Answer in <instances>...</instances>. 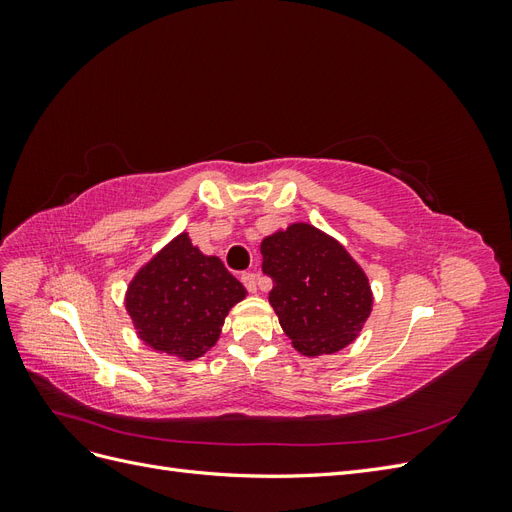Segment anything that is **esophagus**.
<instances>
[{"label": "esophagus", "instance_id": "34e87169", "mask_svg": "<svg viewBox=\"0 0 512 512\" xmlns=\"http://www.w3.org/2000/svg\"><path fill=\"white\" fill-rule=\"evenodd\" d=\"M241 282L245 284V288L250 290V292L258 290V275L256 273H243L241 275Z\"/></svg>", "mask_w": 512, "mask_h": 512}]
</instances>
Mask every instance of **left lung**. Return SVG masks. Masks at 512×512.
Segmentation results:
<instances>
[{
  "label": "left lung",
  "mask_w": 512,
  "mask_h": 512,
  "mask_svg": "<svg viewBox=\"0 0 512 512\" xmlns=\"http://www.w3.org/2000/svg\"><path fill=\"white\" fill-rule=\"evenodd\" d=\"M269 301L292 346L303 354L346 348L371 312V290L342 245L309 224H292L260 245Z\"/></svg>",
  "instance_id": "1"
}]
</instances>
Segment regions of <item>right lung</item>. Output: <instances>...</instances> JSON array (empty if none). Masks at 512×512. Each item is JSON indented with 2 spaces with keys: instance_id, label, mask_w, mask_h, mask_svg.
<instances>
[{
  "instance_id": "obj_1",
  "label": "right lung",
  "mask_w": 512,
  "mask_h": 512,
  "mask_svg": "<svg viewBox=\"0 0 512 512\" xmlns=\"http://www.w3.org/2000/svg\"><path fill=\"white\" fill-rule=\"evenodd\" d=\"M243 297V284L220 258L203 256L179 235L138 271L126 307L149 348L192 361L218 342L228 309Z\"/></svg>"
}]
</instances>
